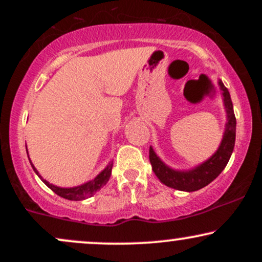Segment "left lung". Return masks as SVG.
Instances as JSON below:
<instances>
[{"instance_id":"8db88e82","label":"left lung","mask_w":262,"mask_h":262,"mask_svg":"<svg viewBox=\"0 0 262 262\" xmlns=\"http://www.w3.org/2000/svg\"><path fill=\"white\" fill-rule=\"evenodd\" d=\"M218 85L222 90V95H223L225 112H227V124H225V130L221 145L208 160L202 162L192 170H173L167 165H165L160 160V158L155 154L154 149L150 146L149 160L152 166V171L158 176V179L167 187L186 192H193L203 188L204 186L209 185L213 180L217 179L229 161L231 152L234 150V144H235L236 119L229 91L221 80L218 81Z\"/></svg>"}]
</instances>
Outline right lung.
<instances>
[{"label": "right lung", "mask_w": 262, "mask_h": 262, "mask_svg": "<svg viewBox=\"0 0 262 262\" xmlns=\"http://www.w3.org/2000/svg\"><path fill=\"white\" fill-rule=\"evenodd\" d=\"M27 154H28V151H27ZM31 165H32L33 170H34V172L37 173L39 177H40L41 181H43L45 185L48 186V187L52 189L53 192H55L58 196L65 198V200H70V201H82V200H86V198H89V197H92L93 194L98 191V189H101L108 182V180H110V177H111V173H112V167H113V162L111 161L110 164L106 166V169L102 170L101 172L95 177V179L91 180V181L83 183V185H81V186H76V187L62 188V187H58V186H54V185H52V183L48 182L47 180H44L43 177L39 175V172L32 162H31Z\"/></svg>", "instance_id": "right-lung-1"}]
</instances>
